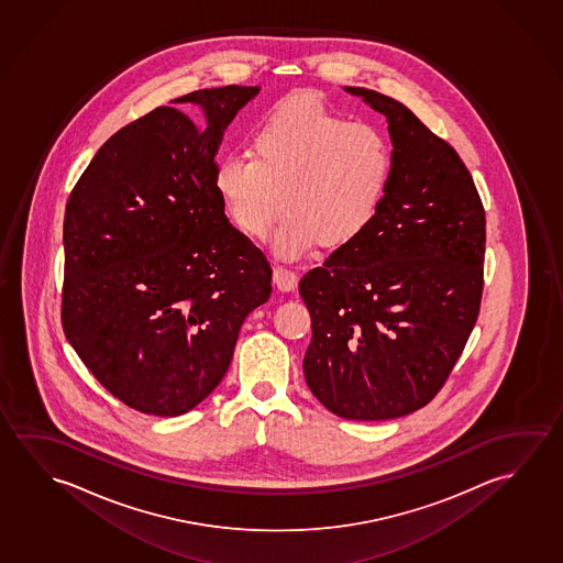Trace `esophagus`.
<instances>
[{
    "mask_svg": "<svg viewBox=\"0 0 563 563\" xmlns=\"http://www.w3.org/2000/svg\"><path fill=\"white\" fill-rule=\"evenodd\" d=\"M274 282H276V286L279 287L282 291H294L295 287H297V282H299V277H297L294 269L274 264Z\"/></svg>",
    "mask_w": 563,
    "mask_h": 563,
    "instance_id": "1",
    "label": "esophagus"
}]
</instances>
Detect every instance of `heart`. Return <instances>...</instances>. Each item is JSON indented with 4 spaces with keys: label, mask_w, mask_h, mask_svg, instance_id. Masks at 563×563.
Segmentation results:
<instances>
[{
    "label": "heart",
    "mask_w": 563,
    "mask_h": 563,
    "mask_svg": "<svg viewBox=\"0 0 563 563\" xmlns=\"http://www.w3.org/2000/svg\"><path fill=\"white\" fill-rule=\"evenodd\" d=\"M252 154H231L214 184L232 221L266 236L284 207L274 246L301 256L317 244L340 251L372 227L393 176L384 129L352 121L311 93L284 99L262 117Z\"/></svg>",
    "instance_id": "heart-1"
}]
</instances>
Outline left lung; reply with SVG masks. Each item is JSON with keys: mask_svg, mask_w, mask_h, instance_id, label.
<instances>
[{"mask_svg": "<svg viewBox=\"0 0 563 563\" xmlns=\"http://www.w3.org/2000/svg\"><path fill=\"white\" fill-rule=\"evenodd\" d=\"M344 90L387 117L393 176L372 227L299 282L305 382L336 417L397 419L434 399L475 327L485 211L457 152L411 109Z\"/></svg>", "mask_w": 563, "mask_h": 563, "instance_id": "left-lung-1", "label": "left lung"}]
</instances>
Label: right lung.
I'll return each mask as SVG.
<instances>
[{
	"label": "right lung",
	"instance_id": "1",
	"mask_svg": "<svg viewBox=\"0 0 563 563\" xmlns=\"http://www.w3.org/2000/svg\"><path fill=\"white\" fill-rule=\"evenodd\" d=\"M260 88L174 99L117 131L64 214L66 339L119 401L179 417L221 384L249 312L272 294L264 254L214 184L227 126Z\"/></svg>",
	"mask_w": 563,
	"mask_h": 563
}]
</instances>
